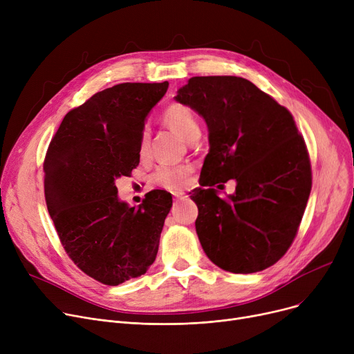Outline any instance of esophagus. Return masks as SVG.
Listing matches in <instances>:
<instances>
[{
  "instance_id": "obj_1",
  "label": "esophagus",
  "mask_w": 354,
  "mask_h": 354,
  "mask_svg": "<svg viewBox=\"0 0 354 354\" xmlns=\"http://www.w3.org/2000/svg\"><path fill=\"white\" fill-rule=\"evenodd\" d=\"M174 196H175V199L180 201V199L187 198V194H185V192H174Z\"/></svg>"
}]
</instances>
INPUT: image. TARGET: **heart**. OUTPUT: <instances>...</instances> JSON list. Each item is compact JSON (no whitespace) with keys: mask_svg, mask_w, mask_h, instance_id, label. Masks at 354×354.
<instances>
[{"mask_svg":"<svg viewBox=\"0 0 354 354\" xmlns=\"http://www.w3.org/2000/svg\"><path fill=\"white\" fill-rule=\"evenodd\" d=\"M163 123L174 130L175 133L191 142L194 138L199 136L201 127L194 111L179 103H174L165 110ZM147 142L149 132L147 129H143L139 140V156L145 158L147 155ZM189 178V167L187 166H162L155 172V182L163 188L176 189L187 185Z\"/></svg>","mask_w":354,"mask_h":354,"instance_id":"1","label":"heart"}]
</instances>
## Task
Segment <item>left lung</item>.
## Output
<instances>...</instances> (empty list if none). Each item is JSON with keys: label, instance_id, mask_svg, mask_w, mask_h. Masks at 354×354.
Returning <instances> with one entry per match:
<instances>
[{"label": "left lung", "instance_id": "1", "mask_svg": "<svg viewBox=\"0 0 354 354\" xmlns=\"http://www.w3.org/2000/svg\"><path fill=\"white\" fill-rule=\"evenodd\" d=\"M175 100L205 120L209 152L192 201L202 250L219 268L251 274L275 264L301 222L311 167L290 111L254 83L234 76L192 77ZM234 178L222 200L211 189Z\"/></svg>", "mask_w": 354, "mask_h": 354}]
</instances>
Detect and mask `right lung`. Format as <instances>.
Segmentation results:
<instances>
[{"instance_id":"obj_1","label":"right lung","mask_w":354,"mask_h":354,"mask_svg":"<svg viewBox=\"0 0 354 354\" xmlns=\"http://www.w3.org/2000/svg\"><path fill=\"white\" fill-rule=\"evenodd\" d=\"M169 83H122L64 116L44 160L48 214L83 272L119 286L155 261L172 195L155 189L138 208L120 201L116 179L139 165L146 118Z\"/></svg>"}]
</instances>
